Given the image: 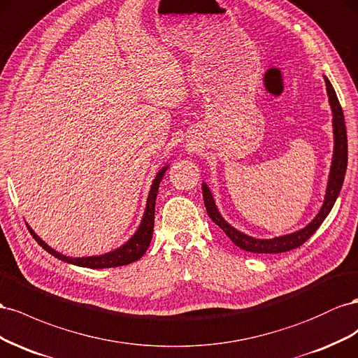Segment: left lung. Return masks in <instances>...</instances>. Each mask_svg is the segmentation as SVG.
<instances>
[{"label":"left lung","instance_id":"8db88e82","mask_svg":"<svg viewBox=\"0 0 358 358\" xmlns=\"http://www.w3.org/2000/svg\"><path fill=\"white\" fill-rule=\"evenodd\" d=\"M325 85H327V94H329V101L333 112V135H334V151H333V160H331V168H330V176H329V185H327L325 190V198L324 203L316 214L315 219L304 227L300 231H295L288 236H280L268 240H261V238H253L250 236H246L244 232L237 231L232 228L231 224L224 220L216 207V202L213 199L211 192L206 182H202V196L203 203H206V208L210 219L217 224L220 229L231 238V241L238 246L240 249L246 252L253 253H282L288 252L292 249L300 248L304 241H308L313 232L321 227L324 219L329 216L331 211L336 199L339 196V192L343 185L346 165H348V139H346V127H345V118H343V110L339 103V99L336 96V91L330 80L324 76Z\"/></svg>","mask_w":358,"mask_h":358}]
</instances>
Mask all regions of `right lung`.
<instances>
[{"mask_svg":"<svg viewBox=\"0 0 358 358\" xmlns=\"http://www.w3.org/2000/svg\"><path fill=\"white\" fill-rule=\"evenodd\" d=\"M168 165L163 166L157 176L152 180V185L148 193V199H147V206H145V213L144 217L141 220V224L138 231L134 234L127 243L122 244L118 249L108 252L105 255H99V257H85V258H70L66 257V255H61L59 252L54 250L52 248H49L48 244L40 238L37 234L28 227L31 236L36 238V241L42 246L48 253L54 255L55 258L78 265V267H85V268H110V267H120V265H127L130 262L138 261L142 255H144L150 246L151 238H152V228H155V208H156V198H157V192H159V185L165 176V172L168 171Z\"/></svg>","mask_w":358,"mask_h":358,"instance_id":"1","label":"right lung"}]
</instances>
